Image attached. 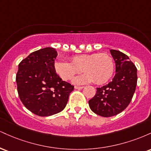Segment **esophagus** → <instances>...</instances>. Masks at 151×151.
Segmentation results:
<instances>
[{"instance_id": "34e87169", "label": "esophagus", "mask_w": 151, "mask_h": 151, "mask_svg": "<svg viewBox=\"0 0 151 151\" xmlns=\"http://www.w3.org/2000/svg\"><path fill=\"white\" fill-rule=\"evenodd\" d=\"M84 88V86H74V89H81Z\"/></svg>"}]
</instances>
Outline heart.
<instances>
[{"label": "heart", "mask_w": 151, "mask_h": 151, "mask_svg": "<svg viewBox=\"0 0 151 151\" xmlns=\"http://www.w3.org/2000/svg\"><path fill=\"white\" fill-rule=\"evenodd\" d=\"M113 58L106 53H91L77 55L71 58V62L60 60L55 62V70L64 80H69L75 74L86 73L73 79L76 84L93 82L104 84L113 75L114 72Z\"/></svg>", "instance_id": "heart-1"}]
</instances>
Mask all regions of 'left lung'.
Returning a JSON list of instances; mask_svg holds the SVG:
<instances>
[{
    "label": "left lung",
    "mask_w": 151,
    "mask_h": 151,
    "mask_svg": "<svg viewBox=\"0 0 151 151\" xmlns=\"http://www.w3.org/2000/svg\"><path fill=\"white\" fill-rule=\"evenodd\" d=\"M110 52L116 74L108 84L96 88V94L89 101L91 111L104 117L114 116L123 111L132 99L137 84V69L129 57L119 50Z\"/></svg>",
    "instance_id": "left-lung-1"
}]
</instances>
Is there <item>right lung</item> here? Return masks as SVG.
Returning a JSON list of instances; mask_svg holds the SVG:
<instances>
[{
	"mask_svg": "<svg viewBox=\"0 0 151 151\" xmlns=\"http://www.w3.org/2000/svg\"><path fill=\"white\" fill-rule=\"evenodd\" d=\"M58 52L45 47L32 52L18 65L17 89L22 103L32 113L49 116L62 111L74 86L62 81L55 70Z\"/></svg>",
	"mask_w": 151,
	"mask_h": 151,
	"instance_id": "right-lung-1",
	"label": "right lung"
}]
</instances>
